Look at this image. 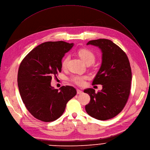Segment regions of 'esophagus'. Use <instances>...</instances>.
<instances>
[{
	"label": "esophagus",
	"instance_id": "1",
	"mask_svg": "<svg viewBox=\"0 0 150 150\" xmlns=\"http://www.w3.org/2000/svg\"><path fill=\"white\" fill-rule=\"evenodd\" d=\"M82 93H83V91L82 90L77 89V94H82Z\"/></svg>",
	"mask_w": 150,
	"mask_h": 150
}]
</instances>
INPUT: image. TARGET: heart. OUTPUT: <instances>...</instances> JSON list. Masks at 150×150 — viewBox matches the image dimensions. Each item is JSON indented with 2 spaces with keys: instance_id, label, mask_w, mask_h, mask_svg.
<instances>
[{
  "instance_id": "1",
  "label": "heart",
  "mask_w": 150,
  "mask_h": 150,
  "mask_svg": "<svg viewBox=\"0 0 150 150\" xmlns=\"http://www.w3.org/2000/svg\"><path fill=\"white\" fill-rule=\"evenodd\" d=\"M78 55L82 59L84 62L87 63H92L95 60V55L94 52L88 48H81L77 51ZM69 60V56H66L62 62V68H66ZM87 78L86 76H74L72 78V81L76 84L83 86L85 83V80Z\"/></svg>"
}]
</instances>
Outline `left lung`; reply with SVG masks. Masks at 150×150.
Returning a JSON list of instances; mask_svg holds the SVG:
<instances>
[{
  "instance_id": "8db88e82",
  "label": "left lung",
  "mask_w": 150,
  "mask_h": 150,
  "mask_svg": "<svg viewBox=\"0 0 150 150\" xmlns=\"http://www.w3.org/2000/svg\"><path fill=\"white\" fill-rule=\"evenodd\" d=\"M87 45L97 46L102 51V64L92 85H102V90L98 93L93 88L84 90L90 96L86 111L99 120L111 119L123 110L129 97L132 80L129 60L125 52L111 40H92Z\"/></svg>"
}]
</instances>
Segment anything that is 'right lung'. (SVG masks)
I'll list each match as a JSON object with an SVG mask.
<instances>
[{
    "instance_id": "1",
    "label": "right lung",
    "mask_w": 150,
    "mask_h": 150,
    "mask_svg": "<svg viewBox=\"0 0 150 150\" xmlns=\"http://www.w3.org/2000/svg\"><path fill=\"white\" fill-rule=\"evenodd\" d=\"M73 46L64 41L46 42L33 48L20 63L17 76L20 96L27 110L38 120H56L76 94L72 86H62L59 91L51 86L52 77L62 71V58Z\"/></svg>"
}]
</instances>
